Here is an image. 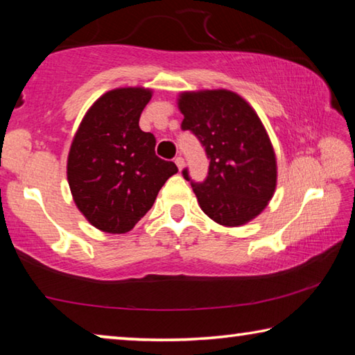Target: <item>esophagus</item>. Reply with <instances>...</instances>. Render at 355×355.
Listing matches in <instances>:
<instances>
[{
    "label": "esophagus",
    "mask_w": 355,
    "mask_h": 355,
    "mask_svg": "<svg viewBox=\"0 0 355 355\" xmlns=\"http://www.w3.org/2000/svg\"><path fill=\"white\" fill-rule=\"evenodd\" d=\"M175 164H177V167H178L180 171L183 169V166H184V159L182 158V156H177V158H175Z\"/></svg>",
    "instance_id": "34e87169"
}]
</instances>
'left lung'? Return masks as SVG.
<instances>
[{
    "label": "left lung",
    "mask_w": 355,
    "mask_h": 355,
    "mask_svg": "<svg viewBox=\"0 0 355 355\" xmlns=\"http://www.w3.org/2000/svg\"><path fill=\"white\" fill-rule=\"evenodd\" d=\"M182 130L194 135L209 161L203 182L191 183L203 213L236 227L260 214L275 189V155L254 110L230 91L183 94Z\"/></svg>",
    "instance_id": "obj_1"
}]
</instances>
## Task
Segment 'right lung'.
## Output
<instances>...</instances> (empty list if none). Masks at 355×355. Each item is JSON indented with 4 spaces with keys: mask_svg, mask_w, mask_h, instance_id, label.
Here are the masks:
<instances>
[{
    "mask_svg": "<svg viewBox=\"0 0 355 355\" xmlns=\"http://www.w3.org/2000/svg\"><path fill=\"white\" fill-rule=\"evenodd\" d=\"M152 92L125 87L106 92L83 119L71 142L67 177L80 211L100 230L125 233L152 208L178 169L155 153L156 139L139 128Z\"/></svg>",
    "mask_w": 355,
    "mask_h": 355,
    "instance_id": "right-lung-1",
    "label": "right lung"
}]
</instances>
